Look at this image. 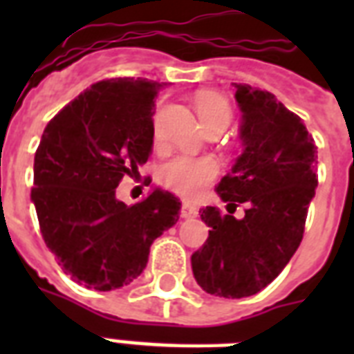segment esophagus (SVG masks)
Here are the masks:
<instances>
[{
	"label": "esophagus",
	"instance_id": "obj_1",
	"mask_svg": "<svg viewBox=\"0 0 354 354\" xmlns=\"http://www.w3.org/2000/svg\"><path fill=\"white\" fill-rule=\"evenodd\" d=\"M180 213H182L183 218H194V216L198 215V207L194 204H191V202H183Z\"/></svg>",
	"mask_w": 354,
	"mask_h": 354
}]
</instances>
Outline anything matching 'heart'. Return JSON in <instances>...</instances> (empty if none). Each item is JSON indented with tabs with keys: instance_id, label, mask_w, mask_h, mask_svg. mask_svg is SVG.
Listing matches in <instances>:
<instances>
[{
	"instance_id": "obj_1",
	"label": "heart",
	"mask_w": 354,
	"mask_h": 354,
	"mask_svg": "<svg viewBox=\"0 0 354 354\" xmlns=\"http://www.w3.org/2000/svg\"><path fill=\"white\" fill-rule=\"evenodd\" d=\"M194 108L202 127L209 136H218L233 121V106L224 95L204 91L194 99ZM218 174V167L211 158L178 156L160 167V182L182 196H193Z\"/></svg>"
}]
</instances>
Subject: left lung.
I'll return each mask as SVG.
<instances>
[{
  "label": "left lung",
  "mask_w": 354,
  "mask_h": 354,
  "mask_svg": "<svg viewBox=\"0 0 354 354\" xmlns=\"http://www.w3.org/2000/svg\"><path fill=\"white\" fill-rule=\"evenodd\" d=\"M235 88L246 149L215 189L227 213L215 205L200 209L209 236L191 257L196 283L232 299L261 292L288 264L318 185L316 145L303 119L270 91ZM239 205H245L241 221L232 216Z\"/></svg>",
  "instance_id": "obj_1"
}]
</instances>
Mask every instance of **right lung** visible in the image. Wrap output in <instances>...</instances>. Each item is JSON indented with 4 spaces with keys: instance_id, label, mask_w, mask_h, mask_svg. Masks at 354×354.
Instances as JSON below:
<instances>
[{
    "instance_id": "1",
    "label": "right lung",
    "mask_w": 354,
    "mask_h": 354,
    "mask_svg": "<svg viewBox=\"0 0 354 354\" xmlns=\"http://www.w3.org/2000/svg\"><path fill=\"white\" fill-rule=\"evenodd\" d=\"M160 90L149 79L99 80L41 133L30 189L40 233L64 272L86 288L132 283L147 266L150 244L180 216L182 202L161 187L133 205L115 198L122 178L139 174L152 154Z\"/></svg>"
}]
</instances>
